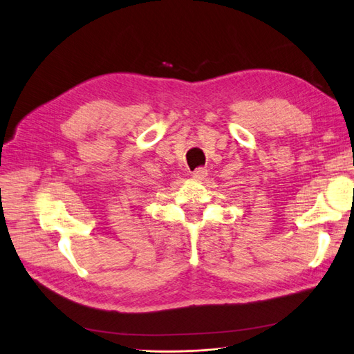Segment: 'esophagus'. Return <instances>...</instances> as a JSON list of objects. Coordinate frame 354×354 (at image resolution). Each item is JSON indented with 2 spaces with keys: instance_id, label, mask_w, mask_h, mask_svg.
I'll use <instances>...</instances> for the list:
<instances>
[{
  "instance_id": "1",
  "label": "esophagus",
  "mask_w": 354,
  "mask_h": 354,
  "mask_svg": "<svg viewBox=\"0 0 354 354\" xmlns=\"http://www.w3.org/2000/svg\"><path fill=\"white\" fill-rule=\"evenodd\" d=\"M207 176H208V171L205 168H202V167L196 168L194 173H192V177H194L195 180H203Z\"/></svg>"
}]
</instances>
